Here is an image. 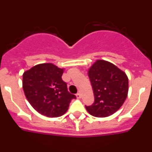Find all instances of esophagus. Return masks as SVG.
<instances>
[{
    "instance_id": "obj_1",
    "label": "esophagus",
    "mask_w": 152,
    "mask_h": 152,
    "mask_svg": "<svg viewBox=\"0 0 152 152\" xmlns=\"http://www.w3.org/2000/svg\"><path fill=\"white\" fill-rule=\"evenodd\" d=\"M76 96H77V99H80V98L82 97V94H81L80 93H78V94H77V95H76Z\"/></svg>"
}]
</instances>
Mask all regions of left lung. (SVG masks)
<instances>
[{
	"mask_svg": "<svg viewBox=\"0 0 152 152\" xmlns=\"http://www.w3.org/2000/svg\"><path fill=\"white\" fill-rule=\"evenodd\" d=\"M88 75L92 85L94 103L85 107L91 115L107 117L123 106L129 91L126 74L116 65L98 59L89 68Z\"/></svg>",
	"mask_w": 152,
	"mask_h": 152,
	"instance_id": "left-lung-1",
	"label": "left lung"
}]
</instances>
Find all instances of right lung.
Wrapping results in <instances>:
<instances>
[{"label":"right lung","instance_id":"add662e5","mask_svg":"<svg viewBox=\"0 0 152 152\" xmlns=\"http://www.w3.org/2000/svg\"><path fill=\"white\" fill-rule=\"evenodd\" d=\"M64 71V68L52 63H42L24 72V94L39 113L49 118L62 116L68 110L71 100L75 98L61 79Z\"/></svg>","mask_w":152,"mask_h":152}]
</instances>
